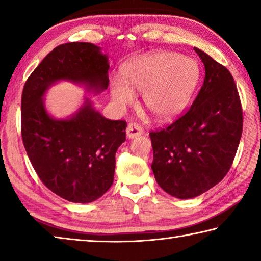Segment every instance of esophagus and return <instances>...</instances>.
<instances>
[{
	"label": "esophagus",
	"instance_id": "obj_1",
	"mask_svg": "<svg viewBox=\"0 0 261 261\" xmlns=\"http://www.w3.org/2000/svg\"><path fill=\"white\" fill-rule=\"evenodd\" d=\"M143 134V127L137 123H130L126 127V136L127 138H136Z\"/></svg>",
	"mask_w": 261,
	"mask_h": 261
}]
</instances>
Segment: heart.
I'll return each instance as SVG.
<instances>
[{
  "label": "heart",
  "instance_id": "b5f03b06",
  "mask_svg": "<svg viewBox=\"0 0 261 261\" xmlns=\"http://www.w3.org/2000/svg\"><path fill=\"white\" fill-rule=\"evenodd\" d=\"M197 62L173 51H155L127 62L122 81L114 82L112 96L118 105L134 101V92L143 93L146 109L159 120L177 116L187 107L198 85Z\"/></svg>",
  "mask_w": 261,
  "mask_h": 261
}]
</instances>
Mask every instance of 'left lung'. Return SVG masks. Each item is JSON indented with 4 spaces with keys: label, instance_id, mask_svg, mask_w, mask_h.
I'll use <instances>...</instances> for the list:
<instances>
[{
    "label": "left lung",
    "instance_id": "1",
    "mask_svg": "<svg viewBox=\"0 0 261 261\" xmlns=\"http://www.w3.org/2000/svg\"><path fill=\"white\" fill-rule=\"evenodd\" d=\"M205 79L185 114L149 132L152 170L170 196L190 199L220 183L230 169L243 131V110L229 70L198 48Z\"/></svg>",
    "mask_w": 261,
    "mask_h": 261
}]
</instances>
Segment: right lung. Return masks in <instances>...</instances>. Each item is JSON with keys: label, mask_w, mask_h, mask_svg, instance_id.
<instances>
[{"label": "right lung", "mask_w": 261, "mask_h": 261, "mask_svg": "<svg viewBox=\"0 0 261 261\" xmlns=\"http://www.w3.org/2000/svg\"><path fill=\"white\" fill-rule=\"evenodd\" d=\"M108 59L90 42L54 48L34 69L21 94V139L35 173L57 196L94 201L114 182L115 154L125 141V121L95 112L88 100L68 120L46 112L42 96L53 84L71 81L96 93L107 90Z\"/></svg>", "instance_id": "obj_1"}]
</instances>
